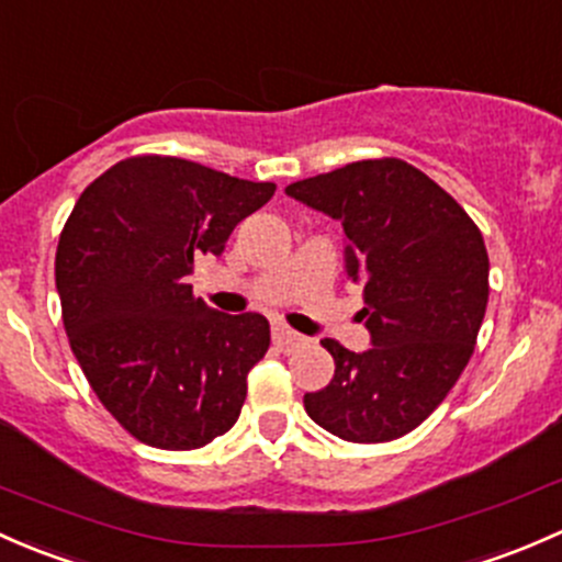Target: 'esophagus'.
<instances>
[{"label":"esophagus","mask_w":562,"mask_h":562,"mask_svg":"<svg viewBox=\"0 0 562 562\" xmlns=\"http://www.w3.org/2000/svg\"><path fill=\"white\" fill-rule=\"evenodd\" d=\"M303 335L294 333V329H289L286 324H273V344L279 346L281 351H292L297 349V346H303Z\"/></svg>","instance_id":"obj_1"}]
</instances>
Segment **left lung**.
Wrapping results in <instances>:
<instances>
[{"mask_svg":"<svg viewBox=\"0 0 562 562\" xmlns=\"http://www.w3.org/2000/svg\"><path fill=\"white\" fill-rule=\"evenodd\" d=\"M286 194L344 224L346 276L362 286L373 344L357 355L324 338L335 375L305 392V411L344 441H395L441 406L471 360L490 297L482 233L395 156L289 183Z\"/></svg>","mask_w":562,"mask_h":562,"instance_id":"left-lung-1","label":"left lung"}]
</instances>
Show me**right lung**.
<instances>
[{
	"instance_id": "obj_1",
	"label": "right lung",
	"mask_w": 562,
	"mask_h": 562,
	"mask_svg": "<svg viewBox=\"0 0 562 562\" xmlns=\"http://www.w3.org/2000/svg\"><path fill=\"white\" fill-rule=\"evenodd\" d=\"M276 183L178 156H130L75 202L56 289L72 355L126 432L200 449L238 422L246 375L270 346L259 314H218L192 294L196 254H222Z\"/></svg>"
}]
</instances>
